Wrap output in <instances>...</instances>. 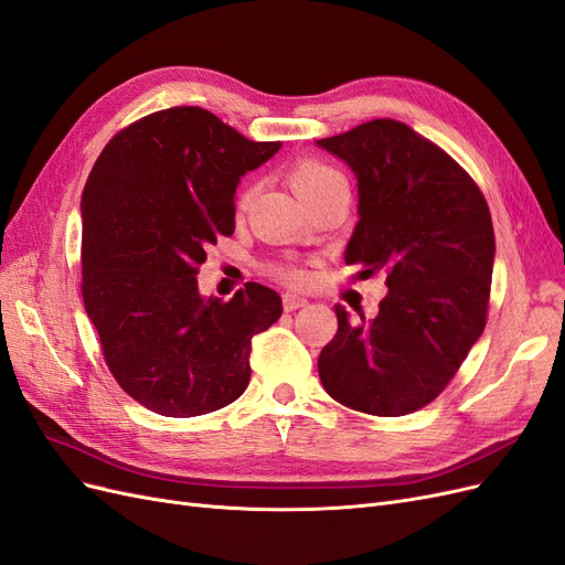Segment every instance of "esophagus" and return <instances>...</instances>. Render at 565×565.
I'll return each mask as SVG.
<instances>
[{"label": "esophagus", "mask_w": 565, "mask_h": 565, "mask_svg": "<svg viewBox=\"0 0 565 565\" xmlns=\"http://www.w3.org/2000/svg\"><path fill=\"white\" fill-rule=\"evenodd\" d=\"M309 301H306L303 297H299V295H285L282 297V309L287 311V313H292V311H297V309H301V306H306Z\"/></svg>", "instance_id": "obj_1"}]
</instances>
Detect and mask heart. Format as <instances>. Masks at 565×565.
I'll return each instance as SVG.
<instances>
[{
	"label": "heart",
	"mask_w": 565,
	"mask_h": 565,
	"mask_svg": "<svg viewBox=\"0 0 565 565\" xmlns=\"http://www.w3.org/2000/svg\"><path fill=\"white\" fill-rule=\"evenodd\" d=\"M289 181H292L295 191L301 200L311 198L313 193L322 191V188H328L332 183H347L344 174H341L339 169H334L332 164L322 162V160H316V158H301L292 167H289ZM252 193H254V188H245L243 191V198H241L243 207L252 200ZM280 278L297 285V282L306 280V273L297 266H285V268H280Z\"/></svg>",
	"instance_id": "b5f03b06"
}]
</instances>
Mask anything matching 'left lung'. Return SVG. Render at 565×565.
I'll return each mask as SVG.
<instances>
[{
	"label": "left lung",
	"mask_w": 565,
	"mask_h": 565,
	"mask_svg": "<svg viewBox=\"0 0 565 565\" xmlns=\"http://www.w3.org/2000/svg\"><path fill=\"white\" fill-rule=\"evenodd\" d=\"M358 179L344 259L386 273L380 313L339 330L320 351L324 391L351 409L401 417L450 384L488 320L494 233L481 188L446 150L398 119L320 139Z\"/></svg>",
	"instance_id": "obj_1"
}]
</instances>
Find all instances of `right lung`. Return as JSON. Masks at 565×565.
<instances>
[{
	"mask_svg": "<svg viewBox=\"0 0 565 565\" xmlns=\"http://www.w3.org/2000/svg\"><path fill=\"white\" fill-rule=\"evenodd\" d=\"M280 148L198 106L117 131L82 193V299L115 382L152 413L198 417L243 396L252 337L282 316L270 287L202 299L207 245L235 231V188Z\"/></svg>",
	"mask_w": 565,
	"mask_h": 565,
	"instance_id": "right-lung-1",
	"label": "right lung"
}]
</instances>
